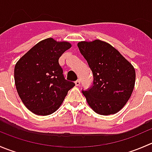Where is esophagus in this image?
Returning a JSON list of instances; mask_svg holds the SVG:
<instances>
[{
	"label": "esophagus",
	"instance_id": "esophagus-1",
	"mask_svg": "<svg viewBox=\"0 0 152 152\" xmlns=\"http://www.w3.org/2000/svg\"><path fill=\"white\" fill-rule=\"evenodd\" d=\"M80 82H81L80 79H78L77 81H76V82H75V85H76V86H79L80 85Z\"/></svg>",
	"mask_w": 152,
	"mask_h": 152
}]
</instances>
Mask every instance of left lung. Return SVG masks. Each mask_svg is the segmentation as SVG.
Here are the masks:
<instances>
[{"instance_id": "obj_1", "label": "left lung", "mask_w": 152, "mask_h": 152, "mask_svg": "<svg viewBox=\"0 0 152 152\" xmlns=\"http://www.w3.org/2000/svg\"><path fill=\"white\" fill-rule=\"evenodd\" d=\"M77 45L93 74V85L82 90L88 104L103 115L120 111L134 90V67L118 50L104 41H83Z\"/></svg>"}]
</instances>
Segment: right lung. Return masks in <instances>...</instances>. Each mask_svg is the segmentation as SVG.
<instances>
[{
  "instance_id": "right-lung-1",
  "label": "right lung",
  "mask_w": 152,
  "mask_h": 152,
  "mask_svg": "<svg viewBox=\"0 0 152 152\" xmlns=\"http://www.w3.org/2000/svg\"><path fill=\"white\" fill-rule=\"evenodd\" d=\"M70 47L67 42L48 38L31 48L15 65L17 91L24 105L34 114L54 113L74 87L73 82L65 79L59 64V57Z\"/></svg>"
}]
</instances>
